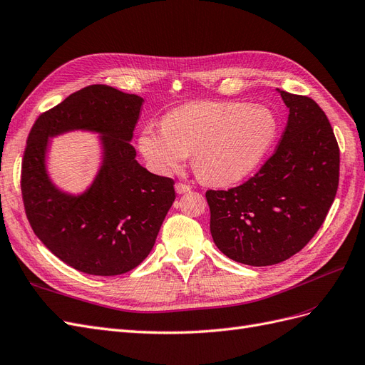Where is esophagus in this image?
I'll return each instance as SVG.
<instances>
[{
    "label": "esophagus",
    "instance_id": "esophagus-1",
    "mask_svg": "<svg viewBox=\"0 0 365 365\" xmlns=\"http://www.w3.org/2000/svg\"><path fill=\"white\" fill-rule=\"evenodd\" d=\"M190 189H192V187L189 184H185V182H176L175 184V190H176V193H180V195L190 192Z\"/></svg>",
    "mask_w": 365,
    "mask_h": 365
}]
</instances>
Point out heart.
<instances>
[{
  "label": "heart",
  "instance_id": "1",
  "mask_svg": "<svg viewBox=\"0 0 365 365\" xmlns=\"http://www.w3.org/2000/svg\"><path fill=\"white\" fill-rule=\"evenodd\" d=\"M277 130L264 106L239 102H195L173 109L163 128L146 126L140 150L153 170L169 175L192 153L193 169L212 184H231L257 168Z\"/></svg>",
  "mask_w": 365,
  "mask_h": 365
}]
</instances>
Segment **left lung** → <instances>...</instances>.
<instances>
[{"mask_svg":"<svg viewBox=\"0 0 365 365\" xmlns=\"http://www.w3.org/2000/svg\"><path fill=\"white\" fill-rule=\"evenodd\" d=\"M279 93L289 115L277 149L244 184L205 192L216 247L251 267L303 250L338 190L339 148L324 111L311 97Z\"/></svg>","mask_w":365,"mask_h":365,"instance_id":"left-lung-1","label":"left lung"}]
</instances>
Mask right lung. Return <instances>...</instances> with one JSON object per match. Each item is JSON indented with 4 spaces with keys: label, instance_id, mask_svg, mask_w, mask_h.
<instances>
[{
    "label": "right lung",
    "instance_id": "obj_1",
    "mask_svg": "<svg viewBox=\"0 0 365 365\" xmlns=\"http://www.w3.org/2000/svg\"><path fill=\"white\" fill-rule=\"evenodd\" d=\"M143 98L90 85L42 113L21 165V193L31 230L54 256L91 275L125 274L148 257L175 201L173 180L148 172L130 145ZM85 128L103 134L104 163L79 197L56 190L45 170L48 138Z\"/></svg>",
    "mask_w": 365,
    "mask_h": 365
}]
</instances>
